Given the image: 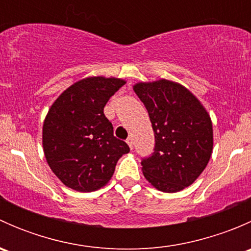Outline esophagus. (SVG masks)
<instances>
[{
  "label": "esophagus",
  "mask_w": 251,
  "mask_h": 251,
  "mask_svg": "<svg viewBox=\"0 0 251 251\" xmlns=\"http://www.w3.org/2000/svg\"><path fill=\"white\" fill-rule=\"evenodd\" d=\"M126 142H127L128 147H130V148L132 149V148H133V138H132V137H128L127 140H126Z\"/></svg>",
  "instance_id": "obj_1"
}]
</instances>
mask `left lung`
Listing matches in <instances>:
<instances>
[{"mask_svg": "<svg viewBox=\"0 0 251 251\" xmlns=\"http://www.w3.org/2000/svg\"><path fill=\"white\" fill-rule=\"evenodd\" d=\"M133 91L148 110L155 137L154 153L142 160L144 177L158 191H182L209 163L214 147L211 118L201 100L175 81L137 82Z\"/></svg>", "mask_w": 251, "mask_h": 251, "instance_id": "1", "label": "left lung"}]
</instances>
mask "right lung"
<instances>
[{
  "mask_svg": "<svg viewBox=\"0 0 251 251\" xmlns=\"http://www.w3.org/2000/svg\"><path fill=\"white\" fill-rule=\"evenodd\" d=\"M125 80L90 76L63 91L48 110L42 127L47 164L64 186L93 192L109 182L116 163L130 148L114 137L105 104Z\"/></svg>",
  "mask_w": 251,
  "mask_h": 251,
  "instance_id": "1",
  "label": "right lung"
}]
</instances>
